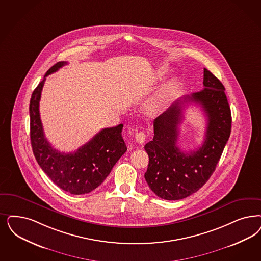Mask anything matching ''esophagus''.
<instances>
[{
  "label": "esophagus",
  "instance_id": "1",
  "mask_svg": "<svg viewBox=\"0 0 261 261\" xmlns=\"http://www.w3.org/2000/svg\"><path fill=\"white\" fill-rule=\"evenodd\" d=\"M145 134L143 131H140L138 133H136L135 138L136 141L139 143V144H144V141H145Z\"/></svg>",
  "mask_w": 261,
  "mask_h": 261
}]
</instances>
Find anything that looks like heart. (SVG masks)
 <instances>
[{"label":"heart","mask_w":261,"mask_h":261,"mask_svg":"<svg viewBox=\"0 0 261 261\" xmlns=\"http://www.w3.org/2000/svg\"><path fill=\"white\" fill-rule=\"evenodd\" d=\"M166 72H167L166 66H162L161 68H159L157 73V78H162ZM177 85H178L177 79H172L168 84H166L161 90L146 102L145 112L150 116H155L158 113H160L163 109L165 108V106L171 98L173 93L175 92Z\"/></svg>","instance_id":"heart-1"}]
</instances>
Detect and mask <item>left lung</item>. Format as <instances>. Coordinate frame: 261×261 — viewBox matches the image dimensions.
Here are the masks:
<instances>
[{
    "instance_id": "8db88e82",
    "label": "left lung",
    "mask_w": 261,
    "mask_h": 261,
    "mask_svg": "<svg viewBox=\"0 0 261 261\" xmlns=\"http://www.w3.org/2000/svg\"><path fill=\"white\" fill-rule=\"evenodd\" d=\"M203 87L177 100L154 119L153 140L144 145L149 157L144 178L159 198L177 200L200 189L215 171L230 136L231 113L224 85L204 68ZM185 101L200 105L207 117L204 144L188 153L177 146L181 105Z\"/></svg>"
}]
</instances>
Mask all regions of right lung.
<instances>
[{"label":"right lung","instance_id":"1","mask_svg":"<svg viewBox=\"0 0 261 261\" xmlns=\"http://www.w3.org/2000/svg\"><path fill=\"white\" fill-rule=\"evenodd\" d=\"M65 64L66 62L54 64L32 94L31 144L38 165L58 187L72 195H84L101 185L127 147L121 135L123 124L102 129L75 152H61L47 141L39 115L41 91L46 77Z\"/></svg>","mask_w":261,"mask_h":261}]
</instances>
